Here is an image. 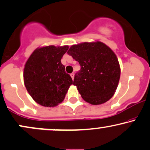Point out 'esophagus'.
Masks as SVG:
<instances>
[{
  "label": "esophagus",
  "mask_w": 150,
  "mask_h": 150,
  "mask_svg": "<svg viewBox=\"0 0 150 150\" xmlns=\"http://www.w3.org/2000/svg\"><path fill=\"white\" fill-rule=\"evenodd\" d=\"M74 75H75V74H74V73H71V74H70V76H71L72 79H73V80L74 79Z\"/></svg>",
  "instance_id": "1"
}]
</instances>
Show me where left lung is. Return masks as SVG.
<instances>
[{"label": "left lung", "instance_id": "left-lung-1", "mask_svg": "<svg viewBox=\"0 0 150 150\" xmlns=\"http://www.w3.org/2000/svg\"><path fill=\"white\" fill-rule=\"evenodd\" d=\"M68 54L81 66L73 85L82 99L92 105L109 100L116 92L120 75L118 60L112 50L97 41L71 46Z\"/></svg>", "mask_w": 150, "mask_h": 150}]
</instances>
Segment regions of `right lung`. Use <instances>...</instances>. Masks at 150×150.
Instances as JSON below:
<instances>
[{
    "label": "right lung",
    "instance_id": "add662e5",
    "mask_svg": "<svg viewBox=\"0 0 150 150\" xmlns=\"http://www.w3.org/2000/svg\"><path fill=\"white\" fill-rule=\"evenodd\" d=\"M69 46H42L36 49L24 68V83L37 104L53 107L64 100L73 80L65 71L61 58Z\"/></svg>",
    "mask_w": 150,
    "mask_h": 150
}]
</instances>
